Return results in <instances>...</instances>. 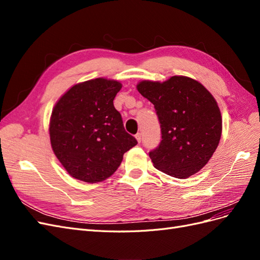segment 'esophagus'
Listing matches in <instances>:
<instances>
[{
  "mask_svg": "<svg viewBox=\"0 0 260 260\" xmlns=\"http://www.w3.org/2000/svg\"><path fill=\"white\" fill-rule=\"evenodd\" d=\"M136 139H137L138 142L140 143L141 141H142V135H141V133H137V135H136Z\"/></svg>",
  "mask_w": 260,
  "mask_h": 260,
  "instance_id": "34e87169",
  "label": "esophagus"
}]
</instances>
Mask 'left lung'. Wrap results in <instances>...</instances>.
<instances>
[{"label":"left lung","mask_w":260,"mask_h":260,"mask_svg":"<svg viewBox=\"0 0 260 260\" xmlns=\"http://www.w3.org/2000/svg\"><path fill=\"white\" fill-rule=\"evenodd\" d=\"M138 91L153 103L161 130L159 145L149 152L154 167L185 179L199 172L215 153L222 118L210 92L184 76L138 83Z\"/></svg>","instance_id":"left-lung-1"}]
</instances>
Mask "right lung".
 Returning <instances> with one entry per match:
<instances>
[{
    "label": "right lung",
    "mask_w": 260,
    "mask_h": 260,
    "mask_svg": "<svg viewBox=\"0 0 260 260\" xmlns=\"http://www.w3.org/2000/svg\"><path fill=\"white\" fill-rule=\"evenodd\" d=\"M121 83L96 78L72 86L55 104L50 120L53 152L68 174L101 182L120 166L123 154L138 144L125 132L114 99Z\"/></svg>",
    "instance_id": "add662e5"
}]
</instances>
